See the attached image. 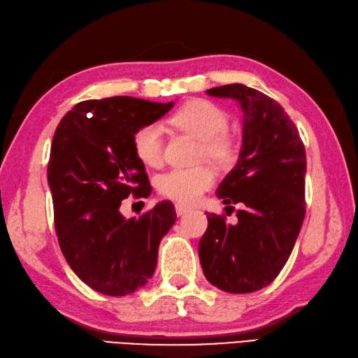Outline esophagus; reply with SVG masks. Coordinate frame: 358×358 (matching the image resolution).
I'll list each match as a JSON object with an SVG mask.
<instances>
[{
  "label": "esophagus",
  "mask_w": 358,
  "mask_h": 358,
  "mask_svg": "<svg viewBox=\"0 0 358 358\" xmlns=\"http://www.w3.org/2000/svg\"><path fill=\"white\" fill-rule=\"evenodd\" d=\"M175 211H177V216H183V214H186L189 210H187V208L183 205H177L175 206Z\"/></svg>",
  "instance_id": "1"
}]
</instances>
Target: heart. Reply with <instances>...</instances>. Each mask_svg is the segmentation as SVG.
I'll return each instance as SVG.
<instances>
[{"instance_id": "1", "label": "heart", "mask_w": 358, "mask_h": 358, "mask_svg": "<svg viewBox=\"0 0 358 358\" xmlns=\"http://www.w3.org/2000/svg\"><path fill=\"white\" fill-rule=\"evenodd\" d=\"M172 125L191 133L201 141V153L216 164L225 166L235 157L233 142L225 134L229 117L219 106L208 100H191L185 103L171 117ZM133 150L142 164L157 167L162 159V129L157 122L141 125L133 133ZM214 183V172L210 167L191 169L173 167L161 173L157 180L162 197L191 205L210 189Z\"/></svg>"}]
</instances>
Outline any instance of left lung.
Here are the masks:
<instances>
[{
	"label": "left lung",
	"instance_id": "8db88e82",
	"mask_svg": "<svg viewBox=\"0 0 358 358\" xmlns=\"http://www.w3.org/2000/svg\"><path fill=\"white\" fill-rule=\"evenodd\" d=\"M208 95L236 100L244 113L236 166L217 187V197L236 211L238 224L208 213L199 243L206 280L244 294L268 287L280 274L305 217V147L294 122L271 96L244 84H227Z\"/></svg>",
	"mask_w": 358,
	"mask_h": 358
}]
</instances>
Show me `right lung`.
Masks as SVG:
<instances>
[{
	"instance_id": "right-lung-1",
	"label": "right lung",
	"mask_w": 358,
	"mask_h": 358,
	"mask_svg": "<svg viewBox=\"0 0 358 358\" xmlns=\"http://www.w3.org/2000/svg\"><path fill=\"white\" fill-rule=\"evenodd\" d=\"M172 106L133 96L86 100L55 131L47 173L57 241L75 274L101 294L127 296L144 287L157 269L159 241L177 219L167 200L138 219L119 211L128 196L152 194L133 133Z\"/></svg>"
}]
</instances>
